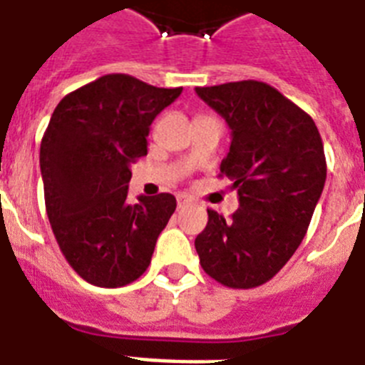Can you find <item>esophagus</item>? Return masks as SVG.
I'll list each match as a JSON object with an SVG mask.
<instances>
[{
    "label": "esophagus",
    "instance_id": "obj_1",
    "mask_svg": "<svg viewBox=\"0 0 365 365\" xmlns=\"http://www.w3.org/2000/svg\"><path fill=\"white\" fill-rule=\"evenodd\" d=\"M176 202H178V208H183V206H187V204L191 202V198H189L187 195H178Z\"/></svg>",
    "mask_w": 365,
    "mask_h": 365
}]
</instances>
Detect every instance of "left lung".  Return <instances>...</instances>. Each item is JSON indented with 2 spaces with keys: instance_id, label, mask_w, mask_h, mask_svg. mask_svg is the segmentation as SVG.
Listing matches in <instances>:
<instances>
[{
  "instance_id": "obj_1",
  "label": "left lung",
  "mask_w": 365,
  "mask_h": 365,
  "mask_svg": "<svg viewBox=\"0 0 365 365\" xmlns=\"http://www.w3.org/2000/svg\"><path fill=\"white\" fill-rule=\"evenodd\" d=\"M195 91L230 127L221 176L240 202L230 219L208 210L195 247L210 277L253 289L272 279L306 236L327 182L324 146L311 115L264 82Z\"/></svg>"
}]
</instances>
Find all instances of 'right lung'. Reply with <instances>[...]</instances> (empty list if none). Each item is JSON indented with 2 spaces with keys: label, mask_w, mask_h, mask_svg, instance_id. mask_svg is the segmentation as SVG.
Masks as SVG:
<instances>
[{
  "label": "right lung",
  "mask_w": 365,
  "mask_h": 365,
  "mask_svg": "<svg viewBox=\"0 0 365 365\" xmlns=\"http://www.w3.org/2000/svg\"><path fill=\"white\" fill-rule=\"evenodd\" d=\"M180 93L105 75L65 96L50 118L38 155L46 213L67 262L91 285L138 279L176 210L170 192L129 204L127 191L152 121Z\"/></svg>",
  "instance_id": "right-lung-1"
}]
</instances>
